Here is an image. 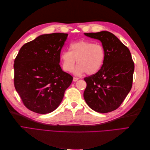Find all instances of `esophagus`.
Instances as JSON below:
<instances>
[{"mask_svg":"<svg viewBox=\"0 0 150 150\" xmlns=\"http://www.w3.org/2000/svg\"><path fill=\"white\" fill-rule=\"evenodd\" d=\"M79 79L78 78H76V77H74L73 78V81H74V82H76V81H77Z\"/></svg>","mask_w":150,"mask_h":150,"instance_id":"esophagus-1","label":"esophagus"}]
</instances>
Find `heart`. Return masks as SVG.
Listing matches in <instances>:
<instances>
[{"label":"heart","mask_w":150,"mask_h":150,"mask_svg":"<svg viewBox=\"0 0 150 150\" xmlns=\"http://www.w3.org/2000/svg\"><path fill=\"white\" fill-rule=\"evenodd\" d=\"M105 49L101 44L91 40H79L70 44L69 51H64L61 54L63 69L67 72L74 70L77 61L76 74L86 72L92 75L98 72L105 59Z\"/></svg>","instance_id":"heart-1"}]
</instances>
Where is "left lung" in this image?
<instances>
[{
  "label": "left lung",
  "mask_w": 150,
  "mask_h": 150,
  "mask_svg": "<svg viewBox=\"0 0 150 150\" xmlns=\"http://www.w3.org/2000/svg\"><path fill=\"white\" fill-rule=\"evenodd\" d=\"M100 40L105 59L98 72L84 78L87 86L84 98L94 111L107 113L116 110L132 88L134 62L129 49L108 31L84 33Z\"/></svg>",
  "instance_id": "obj_1"
}]
</instances>
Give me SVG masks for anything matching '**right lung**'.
Masks as SVG:
<instances>
[{"instance_id":"obj_1","label":"right lung","mask_w":150,"mask_h":150,"mask_svg":"<svg viewBox=\"0 0 150 150\" xmlns=\"http://www.w3.org/2000/svg\"><path fill=\"white\" fill-rule=\"evenodd\" d=\"M68 34L39 35L25 44L17 55L14 86L24 105L39 114H47L59 106L73 78L59 65L61 51Z\"/></svg>"}]
</instances>
